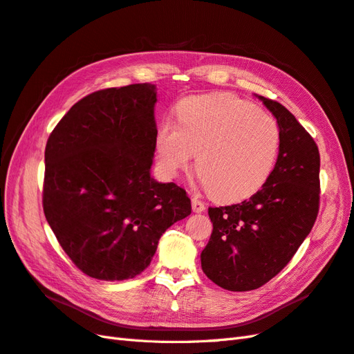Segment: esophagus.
<instances>
[{
	"mask_svg": "<svg viewBox=\"0 0 354 354\" xmlns=\"http://www.w3.org/2000/svg\"><path fill=\"white\" fill-rule=\"evenodd\" d=\"M192 209H194V212L205 211V203L199 201L198 198H192Z\"/></svg>",
	"mask_w": 354,
	"mask_h": 354,
	"instance_id": "obj_1",
	"label": "esophagus"
}]
</instances>
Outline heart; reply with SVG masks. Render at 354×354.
Here are the masks:
<instances>
[{
	"instance_id": "obj_1",
	"label": "heart",
	"mask_w": 354,
	"mask_h": 354,
	"mask_svg": "<svg viewBox=\"0 0 354 354\" xmlns=\"http://www.w3.org/2000/svg\"><path fill=\"white\" fill-rule=\"evenodd\" d=\"M178 125L156 133L160 171L174 177L196 153L208 194L220 201L254 195L270 177L281 146L279 125L252 103L227 93L190 95L177 106Z\"/></svg>"
}]
</instances>
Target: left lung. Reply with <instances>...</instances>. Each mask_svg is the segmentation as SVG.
<instances>
[{
    "mask_svg": "<svg viewBox=\"0 0 354 354\" xmlns=\"http://www.w3.org/2000/svg\"><path fill=\"white\" fill-rule=\"evenodd\" d=\"M279 125V155L270 177L250 199L208 208L211 238L202 270L227 291H251L291 261L319 212L320 156L313 137L285 106L259 95Z\"/></svg>",
    "mask_w": 354,
    "mask_h": 354,
    "instance_id": "left-lung-1",
    "label": "left lung"
}]
</instances>
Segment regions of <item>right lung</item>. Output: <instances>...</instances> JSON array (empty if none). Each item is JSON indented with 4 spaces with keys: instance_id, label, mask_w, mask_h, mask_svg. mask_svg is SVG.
<instances>
[{
    "instance_id": "add662e5",
    "label": "right lung",
    "mask_w": 354,
    "mask_h": 354,
    "mask_svg": "<svg viewBox=\"0 0 354 354\" xmlns=\"http://www.w3.org/2000/svg\"><path fill=\"white\" fill-rule=\"evenodd\" d=\"M156 85L85 95L46 146L42 208L78 269L125 281L151 264L162 233L192 212L185 189L151 176Z\"/></svg>"
}]
</instances>
